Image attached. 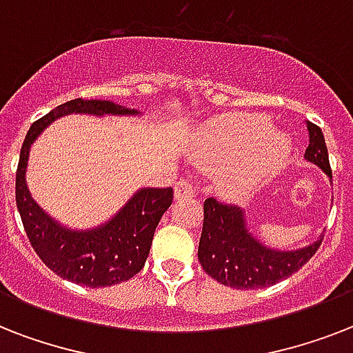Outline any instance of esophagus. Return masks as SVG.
Returning <instances> with one entry per match:
<instances>
[{
	"instance_id": "34e87169",
	"label": "esophagus",
	"mask_w": 353,
	"mask_h": 353,
	"mask_svg": "<svg viewBox=\"0 0 353 353\" xmlns=\"http://www.w3.org/2000/svg\"><path fill=\"white\" fill-rule=\"evenodd\" d=\"M174 198H176V199L194 198L192 185H190V183H187V181L176 183V187H174Z\"/></svg>"
}]
</instances>
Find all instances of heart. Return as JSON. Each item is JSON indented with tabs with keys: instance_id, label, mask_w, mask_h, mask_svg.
<instances>
[{
	"instance_id": "obj_1",
	"label": "heart",
	"mask_w": 353,
	"mask_h": 353,
	"mask_svg": "<svg viewBox=\"0 0 353 353\" xmlns=\"http://www.w3.org/2000/svg\"><path fill=\"white\" fill-rule=\"evenodd\" d=\"M293 154L291 139L271 132L265 117L229 113L205 122L192 135V157L203 166H229L220 177L221 190L243 196L284 170Z\"/></svg>"
}]
</instances>
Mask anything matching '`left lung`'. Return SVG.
Wrapping results in <instances>:
<instances>
[{"label":"left lung","instance_id":"8db88e82","mask_svg":"<svg viewBox=\"0 0 353 353\" xmlns=\"http://www.w3.org/2000/svg\"><path fill=\"white\" fill-rule=\"evenodd\" d=\"M306 128L310 144L304 157L332 179L323 130L310 121H306ZM203 212V231L198 247L199 263L212 279L234 290H258L288 279L317 252L323 241V236H319L306 247L280 251L265 245L252 234L241 207L209 198L205 199Z\"/></svg>","mask_w":353,"mask_h":353}]
</instances>
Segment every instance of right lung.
Listing matches in <instances>:
<instances>
[{
  "instance_id": "add662e5",
  "label": "right lung",
  "mask_w": 353,
  "mask_h": 353,
  "mask_svg": "<svg viewBox=\"0 0 353 353\" xmlns=\"http://www.w3.org/2000/svg\"><path fill=\"white\" fill-rule=\"evenodd\" d=\"M71 113L95 117H141L143 113L110 101L74 99L60 104L36 121L27 132L16 174V203L30 245L41 262L62 279L88 288L121 284L144 268L161 216L172 205L174 190L139 188L104 223L90 229H71L54 220L36 203L27 185V166L32 143L52 122Z\"/></svg>"
}]
</instances>
